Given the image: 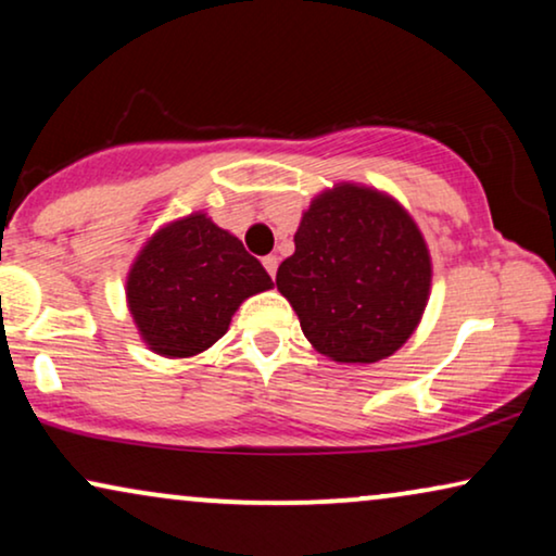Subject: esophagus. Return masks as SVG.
Listing matches in <instances>:
<instances>
[{
    "label": "esophagus",
    "mask_w": 556,
    "mask_h": 556,
    "mask_svg": "<svg viewBox=\"0 0 556 556\" xmlns=\"http://www.w3.org/2000/svg\"><path fill=\"white\" fill-rule=\"evenodd\" d=\"M263 265H265V270H268V276H270V278H276V270H278V257H276V255H265V257H263Z\"/></svg>",
    "instance_id": "obj_1"
}]
</instances>
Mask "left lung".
<instances>
[{
  "mask_svg": "<svg viewBox=\"0 0 556 556\" xmlns=\"http://www.w3.org/2000/svg\"><path fill=\"white\" fill-rule=\"evenodd\" d=\"M293 242L276 286L318 352L371 364L405 344L428 303L430 255L397 202L341 185L314 200Z\"/></svg>",
  "mask_w": 556,
  "mask_h": 556,
  "instance_id": "1",
  "label": "left lung"
}]
</instances>
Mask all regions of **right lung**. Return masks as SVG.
<instances>
[{
	"label": "right lung",
	"mask_w": 556,
	"mask_h": 556,
	"mask_svg": "<svg viewBox=\"0 0 556 556\" xmlns=\"http://www.w3.org/2000/svg\"><path fill=\"white\" fill-rule=\"evenodd\" d=\"M273 280L235 235L204 215L172 223L128 273V306L156 354L192 356L215 344L248 295Z\"/></svg>",
	"instance_id": "right-lung-1"
}]
</instances>
